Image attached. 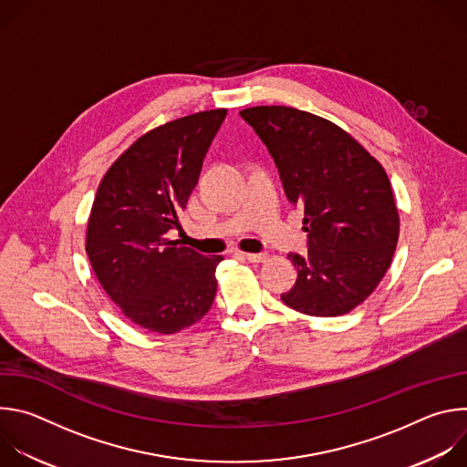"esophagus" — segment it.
Masks as SVG:
<instances>
[{
	"label": "esophagus",
	"mask_w": 467,
	"mask_h": 467,
	"mask_svg": "<svg viewBox=\"0 0 467 467\" xmlns=\"http://www.w3.org/2000/svg\"><path fill=\"white\" fill-rule=\"evenodd\" d=\"M244 258L247 262H264L265 258H268V254L265 253H244Z\"/></svg>",
	"instance_id": "1"
}]
</instances>
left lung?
Wrapping results in <instances>:
<instances>
[{"instance_id": "1", "label": "left lung", "mask_w": 467, "mask_h": 467, "mask_svg": "<svg viewBox=\"0 0 467 467\" xmlns=\"http://www.w3.org/2000/svg\"><path fill=\"white\" fill-rule=\"evenodd\" d=\"M240 116L268 148L288 202L305 214L308 254L290 253L297 281L281 299L319 317L351 312L380 283L399 214L384 168L344 129L292 107Z\"/></svg>"}]
</instances>
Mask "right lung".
Listing matches in <instances>:
<instances>
[{
  "mask_svg": "<svg viewBox=\"0 0 467 467\" xmlns=\"http://www.w3.org/2000/svg\"><path fill=\"white\" fill-rule=\"evenodd\" d=\"M227 116L205 110L140 137L99 182L87 229L92 270L119 310L159 335H173L213 306L222 254L205 256L168 233L199 181L205 155Z\"/></svg>",
  "mask_w": 467,
  "mask_h": 467,
  "instance_id": "1",
  "label": "right lung"
}]
</instances>
